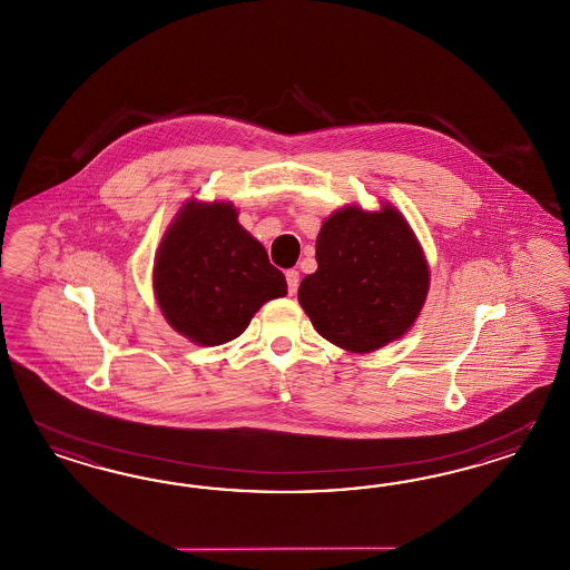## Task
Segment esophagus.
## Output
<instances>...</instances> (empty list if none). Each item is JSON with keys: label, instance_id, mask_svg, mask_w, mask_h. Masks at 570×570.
<instances>
[{"label": "esophagus", "instance_id": "esophagus-1", "mask_svg": "<svg viewBox=\"0 0 570 570\" xmlns=\"http://www.w3.org/2000/svg\"><path fill=\"white\" fill-rule=\"evenodd\" d=\"M285 278H287V292H289V295H294L297 292V285H299V273L297 271H287Z\"/></svg>", "mask_w": 570, "mask_h": 570}]
</instances>
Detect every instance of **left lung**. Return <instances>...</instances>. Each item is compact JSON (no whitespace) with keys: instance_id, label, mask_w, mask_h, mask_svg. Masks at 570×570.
<instances>
[{"instance_id":"obj_1","label":"left lung","mask_w":570,"mask_h":570,"mask_svg":"<svg viewBox=\"0 0 570 570\" xmlns=\"http://www.w3.org/2000/svg\"><path fill=\"white\" fill-rule=\"evenodd\" d=\"M316 273L297 299L314 330L348 352H373L399 340L422 313L430 268L403 214L348 205L323 222Z\"/></svg>"}]
</instances>
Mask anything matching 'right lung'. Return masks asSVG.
Wrapping results in <instances>:
<instances>
[{"instance_id":"add662e5","label":"right lung","mask_w":570,"mask_h":570,"mask_svg":"<svg viewBox=\"0 0 570 570\" xmlns=\"http://www.w3.org/2000/svg\"><path fill=\"white\" fill-rule=\"evenodd\" d=\"M153 289L167 323L199 346H220L287 294V281L239 222L233 203L186 202L159 245Z\"/></svg>"}]
</instances>
